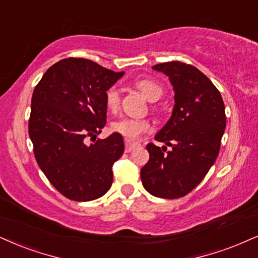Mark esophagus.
<instances>
[{
  "label": "esophagus",
  "mask_w": 258,
  "mask_h": 258,
  "mask_svg": "<svg viewBox=\"0 0 258 258\" xmlns=\"http://www.w3.org/2000/svg\"><path fill=\"white\" fill-rule=\"evenodd\" d=\"M124 145H125V152H132L133 149H134L136 146H138V144H136V142H133V141H130V140H125V141H124Z\"/></svg>",
  "instance_id": "esophagus-1"
}]
</instances>
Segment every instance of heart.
Returning <instances> with one entry per match:
<instances>
[{
	"mask_svg": "<svg viewBox=\"0 0 258 258\" xmlns=\"http://www.w3.org/2000/svg\"><path fill=\"white\" fill-rule=\"evenodd\" d=\"M135 86L138 90L141 91V93L151 101H157L163 97L164 90L160 84L157 81L148 80H139L135 82ZM105 103H106V107L110 111H114L118 107L119 104V92L117 87H110L109 90L105 92ZM111 128L114 133L122 135L123 138L126 140H136L139 136H141L145 133L151 132L152 125L148 120L146 119H135V118H128V117H123V118L116 119L111 124Z\"/></svg>",
	"mask_w": 258,
	"mask_h": 258,
	"instance_id": "obj_1",
	"label": "heart"
}]
</instances>
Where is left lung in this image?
Here are the masks:
<instances>
[{
	"instance_id": "obj_1",
	"label": "left lung",
	"mask_w": 258,
	"mask_h": 258,
	"mask_svg": "<svg viewBox=\"0 0 258 258\" xmlns=\"http://www.w3.org/2000/svg\"><path fill=\"white\" fill-rule=\"evenodd\" d=\"M152 68L168 76L174 91L170 119L155 135L166 146L147 145L148 163L141 168L144 187L160 199H179L202 182L217 160L226 126L220 92L196 67L183 62Z\"/></svg>"
}]
</instances>
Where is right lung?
<instances>
[{"instance_id": "1", "label": "right lung", "mask_w": 258, "mask_h": 258, "mask_svg": "<svg viewBox=\"0 0 258 258\" xmlns=\"http://www.w3.org/2000/svg\"><path fill=\"white\" fill-rule=\"evenodd\" d=\"M123 74L71 57L50 67L34 88L28 120L34 157L67 199L92 201L112 185V165L124 152L122 135L95 140L106 124L105 92Z\"/></svg>"}]
</instances>
